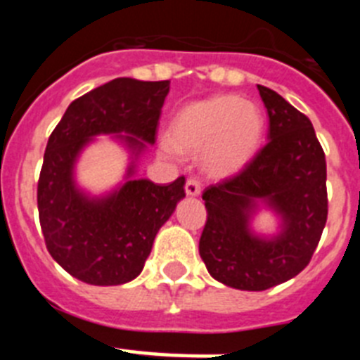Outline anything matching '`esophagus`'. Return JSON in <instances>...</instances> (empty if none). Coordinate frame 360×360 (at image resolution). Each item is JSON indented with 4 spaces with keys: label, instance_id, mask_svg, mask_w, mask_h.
<instances>
[{
    "label": "esophagus",
    "instance_id": "esophagus-1",
    "mask_svg": "<svg viewBox=\"0 0 360 360\" xmlns=\"http://www.w3.org/2000/svg\"><path fill=\"white\" fill-rule=\"evenodd\" d=\"M200 189H202V184H200L198 178H189L186 182V193L189 196H198Z\"/></svg>",
    "mask_w": 360,
    "mask_h": 360
}]
</instances>
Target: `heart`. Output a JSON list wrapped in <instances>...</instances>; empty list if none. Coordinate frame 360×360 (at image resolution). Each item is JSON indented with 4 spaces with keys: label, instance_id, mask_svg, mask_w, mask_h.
<instances>
[{
    "label": "heart",
    "instance_id": "1",
    "mask_svg": "<svg viewBox=\"0 0 360 360\" xmlns=\"http://www.w3.org/2000/svg\"><path fill=\"white\" fill-rule=\"evenodd\" d=\"M265 115L257 104L238 95H214L187 104L171 122V141L160 142L165 157L178 149H203V164L212 174L240 171L262 144Z\"/></svg>",
    "mask_w": 360,
    "mask_h": 360
}]
</instances>
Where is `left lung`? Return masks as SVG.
I'll return each mask as SVG.
<instances>
[{
  "instance_id": "obj_1",
  "label": "left lung",
  "mask_w": 360,
  "mask_h": 360,
  "mask_svg": "<svg viewBox=\"0 0 360 360\" xmlns=\"http://www.w3.org/2000/svg\"><path fill=\"white\" fill-rule=\"evenodd\" d=\"M269 113L266 144L232 176L203 191L207 221L200 256L227 287L266 290L310 263L328 218L326 158L310 119L274 90L257 84ZM265 199L282 214L272 240L254 237L250 212Z\"/></svg>"
}]
</instances>
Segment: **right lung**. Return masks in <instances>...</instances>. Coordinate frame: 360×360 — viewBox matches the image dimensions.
I'll return each mask as SVG.
<instances>
[{
  "mask_svg": "<svg viewBox=\"0 0 360 360\" xmlns=\"http://www.w3.org/2000/svg\"><path fill=\"white\" fill-rule=\"evenodd\" d=\"M169 81L119 77L75 98L46 144L37 209L50 256L90 285H122L141 274L158 229L186 196V178L171 184L128 180L106 198H88L73 184L79 151L101 133L119 135L133 151L157 139ZM133 167H129V174Z\"/></svg>",
  "mask_w": 360,
  "mask_h": 360,
  "instance_id": "right-lung-1",
  "label": "right lung"
}]
</instances>
